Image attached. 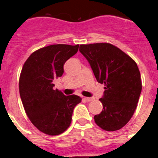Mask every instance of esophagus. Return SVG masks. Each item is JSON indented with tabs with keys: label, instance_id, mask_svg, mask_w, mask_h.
Returning <instances> with one entry per match:
<instances>
[{
	"label": "esophagus",
	"instance_id": "1",
	"mask_svg": "<svg viewBox=\"0 0 158 158\" xmlns=\"http://www.w3.org/2000/svg\"><path fill=\"white\" fill-rule=\"evenodd\" d=\"M83 99L85 100H86V101H88V102L93 101V100H94V98H93V97H84Z\"/></svg>",
	"mask_w": 158,
	"mask_h": 158
}]
</instances>
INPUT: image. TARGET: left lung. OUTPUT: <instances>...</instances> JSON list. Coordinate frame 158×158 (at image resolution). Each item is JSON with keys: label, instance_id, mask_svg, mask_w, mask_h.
Returning <instances> with one entry per match:
<instances>
[{"label": "left lung", "instance_id": "obj_1", "mask_svg": "<svg viewBox=\"0 0 158 158\" xmlns=\"http://www.w3.org/2000/svg\"><path fill=\"white\" fill-rule=\"evenodd\" d=\"M79 51L91 65L96 81L105 85L100 99L103 110L94 116L95 123L107 131L121 129L133 116L142 92L136 62L107 43L82 44Z\"/></svg>", "mask_w": 158, "mask_h": 158}]
</instances>
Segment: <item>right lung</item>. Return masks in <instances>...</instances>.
Listing matches in <instances>:
<instances>
[{"label": "right lung", "mask_w": 158, "mask_h": 158, "mask_svg": "<svg viewBox=\"0 0 158 158\" xmlns=\"http://www.w3.org/2000/svg\"><path fill=\"white\" fill-rule=\"evenodd\" d=\"M79 45L54 44L31 54L19 76V95L25 112L39 131L58 135L69 127L75 106L81 98L65 96L54 89V81L62 77L63 65L78 51Z\"/></svg>", "instance_id": "obj_1"}]
</instances>
